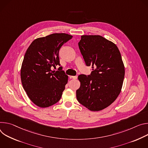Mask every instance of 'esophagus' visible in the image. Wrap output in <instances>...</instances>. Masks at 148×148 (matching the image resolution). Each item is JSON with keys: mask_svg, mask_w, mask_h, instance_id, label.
I'll return each mask as SVG.
<instances>
[{"mask_svg": "<svg viewBox=\"0 0 148 148\" xmlns=\"http://www.w3.org/2000/svg\"><path fill=\"white\" fill-rule=\"evenodd\" d=\"M70 77L72 78L73 79H76L77 78V76H71Z\"/></svg>", "mask_w": 148, "mask_h": 148, "instance_id": "34e87169", "label": "esophagus"}]
</instances>
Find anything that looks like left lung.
I'll list each match as a JSON object with an SVG mask.
<instances>
[{
  "label": "left lung",
  "mask_w": 148,
  "mask_h": 148,
  "mask_svg": "<svg viewBox=\"0 0 148 148\" xmlns=\"http://www.w3.org/2000/svg\"><path fill=\"white\" fill-rule=\"evenodd\" d=\"M89 75H79L78 102L92 111L101 110L116 100L123 85L125 67L116 45L99 35H83L78 43Z\"/></svg>",
  "instance_id": "obj_1"
}]
</instances>
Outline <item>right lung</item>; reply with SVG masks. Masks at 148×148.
<instances>
[{"instance_id": "1", "label": "right lung", "mask_w": 148, "mask_h": 148, "mask_svg": "<svg viewBox=\"0 0 148 148\" xmlns=\"http://www.w3.org/2000/svg\"><path fill=\"white\" fill-rule=\"evenodd\" d=\"M66 34H53L38 38L27 48L22 64L21 77L24 90L38 106L47 108L57 103L68 83V76L60 66L59 52L71 39Z\"/></svg>"}]
</instances>
